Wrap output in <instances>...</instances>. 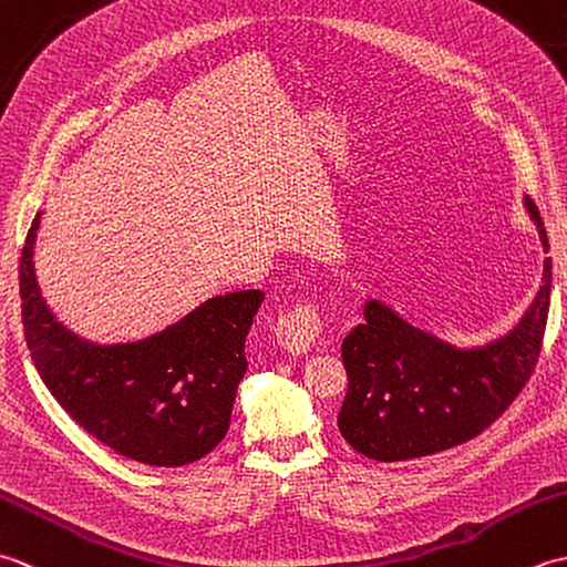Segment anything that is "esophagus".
Here are the masks:
<instances>
[{
	"mask_svg": "<svg viewBox=\"0 0 567 567\" xmlns=\"http://www.w3.org/2000/svg\"><path fill=\"white\" fill-rule=\"evenodd\" d=\"M321 333V317L315 307H297L295 311H287L285 317L277 321V343H280L287 353L302 355L307 353Z\"/></svg>",
	"mask_w": 567,
	"mask_h": 567,
	"instance_id": "1",
	"label": "esophagus"
}]
</instances>
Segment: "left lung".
<instances>
[{"label": "left lung", "instance_id": "8db88e82", "mask_svg": "<svg viewBox=\"0 0 567 567\" xmlns=\"http://www.w3.org/2000/svg\"><path fill=\"white\" fill-rule=\"evenodd\" d=\"M540 246L548 236L534 202L524 197ZM550 258L538 292L512 329L473 346H457L416 327L370 297L341 343L348 392L339 412L341 436L372 461H412L485 431L522 392L538 360L550 302Z\"/></svg>", "mask_w": 567, "mask_h": 567}]
</instances>
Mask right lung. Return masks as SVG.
Returning a JSON list of instances; mask_svg holds the SVG:
<instances>
[{
	"instance_id": "right-lung-1",
	"label": "right lung",
	"mask_w": 567,
	"mask_h": 567,
	"mask_svg": "<svg viewBox=\"0 0 567 567\" xmlns=\"http://www.w3.org/2000/svg\"><path fill=\"white\" fill-rule=\"evenodd\" d=\"M31 221L19 262L23 336L58 404L118 455L155 467L195 463L231 424L246 339L265 295L240 290L204 299L146 339L97 343L58 321L33 268Z\"/></svg>"
}]
</instances>
